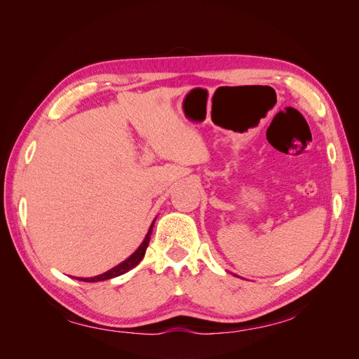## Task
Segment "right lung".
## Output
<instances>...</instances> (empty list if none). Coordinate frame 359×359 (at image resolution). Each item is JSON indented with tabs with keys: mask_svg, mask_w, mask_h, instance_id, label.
<instances>
[{
	"mask_svg": "<svg viewBox=\"0 0 359 359\" xmlns=\"http://www.w3.org/2000/svg\"><path fill=\"white\" fill-rule=\"evenodd\" d=\"M153 226H154V222H153V224H151V227H149V231H148V233H147V236H145L144 243L140 244L139 248L136 250V252H135L132 256H130L128 259H126L124 262H121L119 265H116L115 268L109 269V271H107V273H104V274L95 276V277H90V278H78V280H81V281H88V283H94V281H103V280H109V278L118 277V276H121V274H126L127 271L135 268V266L140 262V260H142V257H144V255H145V252H147V247H148L149 240H151V233H153Z\"/></svg>",
	"mask_w": 359,
	"mask_h": 359,
	"instance_id": "add662e5",
	"label": "right lung"
}]
</instances>
